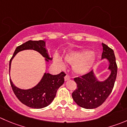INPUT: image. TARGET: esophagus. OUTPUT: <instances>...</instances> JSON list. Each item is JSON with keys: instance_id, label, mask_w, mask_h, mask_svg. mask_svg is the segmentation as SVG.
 <instances>
[{"instance_id": "esophagus-1", "label": "esophagus", "mask_w": 127, "mask_h": 127, "mask_svg": "<svg viewBox=\"0 0 127 127\" xmlns=\"http://www.w3.org/2000/svg\"><path fill=\"white\" fill-rule=\"evenodd\" d=\"M70 79H71V77H70L69 76H68V75H66L64 77V80L65 81H67V80H69Z\"/></svg>"}]
</instances>
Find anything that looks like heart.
Listing matches in <instances>:
<instances>
[{"label":"heart","mask_w":127,"mask_h":127,"mask_svg":"<svg viewBox=\"0 0 127 127\" xmlns=\"http://www.w3.org/2000/svg\"><path fill=\"white\" fill-rule=\"evenodd\" d=\"M66 62L72 64L74 72L78 74H84L89 71L95 60V55L94 53L87 50L73 52L69 54L65 58ZM56 61L60 66L63 63L60 58H56Z\"/></svg>","instance_id":"heart-1"}]
</instances>
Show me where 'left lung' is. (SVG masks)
Returning <instances> with one entry per match:
<instances>
[{"instance_id": "left-lung-1", "label": "left lung", "mask_w": 127, "mask_h": 127, "mask_svg": "<svg viewBox=\"0 0 127 127\" xmlns=\"http://www.w3.org/2000/svg\"><path fill=\"white\" fill-rule=\"evenodd\" d=\"M102 59L107 58L109 62L111 74L104 82H99L93 71L74 79L77 88L72 93L75 102L81 107L87 109L97 108L101 105L112 91L117 74V65L112 49L102 43Z\"/></svg>"}]
</instances>
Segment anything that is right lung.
<instances>
[{
  "label": "right lung",
  "mask_w": 127,
  "mask_h": 127,
  "mask_svg": "<svg viewBox=\"0 0 127 127\" xmlns=\"http://www.w3.org/2000/svg\"><path fill=\"white\" fill-rule=\"evenodd\" d=\"M25 50H33L40 53L45 60L48 61L51 60L48 55L47 51L45 48V41L43 40L32 41L29 40L25 43L17 46L15 50L12 58L9 62V71L10 69L11 61L16 54L19 51ZM66 74L60 72L57 75H51L45 73L42 79L34 87L30 89H20L15 87L12 83L10 78L11 87L18 100L27 106L33 109H41L48 106L51 103L56 96L58 89L64 82V77Z\"/></svg>",
  "instance_id": "add662e5"
}]
</instances>
